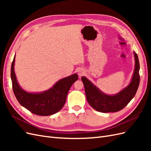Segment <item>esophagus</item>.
<instances>
[{
	"instance_id": "esophagus-1",
	"label": "esophagus",
	"mask_w": 151,
	"mask_h": 151,
	"mask_svg": "<svg viewBox=\"0 0 151 151\" xmlns=\"http://www.w3.org/2000/svg\"><path fill=\"white\" fill-rule=\"evenodd\" d=\"M84 74V72L83 70H80L79 71V76H82Z\"/></svg>"
}]
</instances>
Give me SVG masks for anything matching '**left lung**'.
I'll return each mask as SVG.
<instances>
[{
  "label": "left lung",
  "instance_id": "obj_1",
  "mask_svg": "<svg viewBox=\"0 0 151 151\" xmlns=\"http://www.w3.org/2000/svg\"><path fill=\"white\" fill-rule=\"evenodd\" d=\"M134 53L135 64L132 81L129 86L115 95L102 93L86 77H81L88 102L96 111L102 113L118 111L124 108L135 96L140 83V64L137 55L135 52Z\"/></svg>",
  "mask_w": 151,
  "mask_h": 151
}]
</instances>
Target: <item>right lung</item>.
<instances>
[{
    "label": "right lung",
    "instance_id": "add662e5",
    "mask_svg": "<svg viewBox=\"0 0 151 151\" xmlns=\"http://www.w3.org/2000/svg\"><path fill=\"white\" fill-rule=\"evenodd\" d=\"M15 56L11 65V77L12 89L21 105L40 116H48L57 113L63 108L70 87L78 79L74 74L58 81L52 88L40 93H30L24 91L18 84L14 72Z\"/></svg>",
    "mask_w": 151,
    "mask_h": 151
}]
</instances>
